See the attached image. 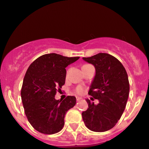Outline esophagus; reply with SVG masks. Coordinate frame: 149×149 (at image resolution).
I'll return each instance as SVG.
<instances>
[{
    "instance_id": "1",
    "label": "esophagus",
    "mask_w": 149,
    "mask_h": 149,
    "mask_svg": "<svg viewBox=\"0 0 149 149\" xmlns=\"http://www.w3.org/2000/svg\"><path fill=\"white\" fill-rule=\"evenodd\" d=\"M81 99V98H80V97H76V101H79Z\"/></svg>"
}]
</instances>
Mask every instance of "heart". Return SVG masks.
Here are the masks:
<instances>
[{
	"label": "heart",
	"mask_w": 149,
	"mask_h": 149,
	"mask_svg": "<svg viewBox=\"0 0 149 149\" xmlns=\"http://www.w3.org/2000/svg\"><path fill=\"white\" fill-rule=\"evenodd\" d=\"M76 92H77L79 94H81V93H84V88L81 86H79L76 88Z\"/></svg>",
	"instance_id": "obj_1"
}]
</instances>
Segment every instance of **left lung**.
<instances>
[{"label":"left lung","mask_w":149,"mask_h":149,"mask_svg":"<svg viewBox=\"0 0 149 149\" xmlns=\"http://www.w3.org/2000/svg\"><path fill=\"white\" fill-rule=\"evenodd\" d=\"M83 59L95 67L88 94L99 101L95 105L86 99L88 108L82 113L83 120L91 131H109L116 124L126 108L130 88L127 73L121 63L110 54L100 53Z\"/></svg>","instance_id":"1"}]
</instances>
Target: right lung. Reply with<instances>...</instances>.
Instances as JSON below:
<instances>
[{"label": "right lung", "instance_id": "right-lung-1", "mask_svg": "<svg viewBox=\"0 0 149 149\" xmlns=\"http://www.w3.org/2000/svg\"><path fill=\"white\" fill-rule=\"evenodd\" d=\"M80 57H65L56 54L40 56L30 65L24 76L21 99L25 113L38 132L54 134L64 126L66 112L76 105V97L56 100V91L65 84V68Z\"/></svg>", "mask_w": 149, "mask_h": 149}]
</instances>
